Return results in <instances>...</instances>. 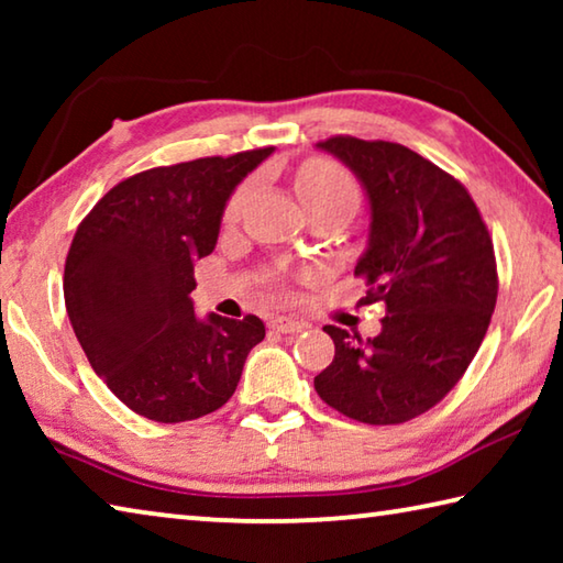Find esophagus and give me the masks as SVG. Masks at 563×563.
Returning <instances> with one entry per match:
<instances>
[{
	"label": "esophagus",
	"mask_w": 563,
	"mask_h": 563,
	"mask_svg": "<svg viewBox=\"0 0 563 563\" xmlns=\"http://www.w3.org/2000/svg\"><path fill=\"white\" fill-rule=\"evenodd\" d=\"M268 328H271L273 332H283V335H298V332H302L308 325H305V322H300V320H295V318L275 316V318H271Z\"/></svg>",
	"instance_id": "34e87169"
}]
</instances>
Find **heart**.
I'll return each mask as SVG.
<instances>
[{
    "instance_id": "b5f03b06",
    "label": "heart",
    "mask_w": 563,
    "mask_h": 563,
    "mask_svg": "<svg viewBox=\"0 0 563 563\" xmlns=\"http://www.w3.org/2000/svg\"><path fill=\"white\" fill-rule=\"evenodd\" d=\"M295 186H298V194L305 208L330 203H357L355 180H352L338 164H330V161H310V164H305L300 168L298 184ZM247 196H251V186H243L231 198L225 211L228 221H235V218L241 216Z\"/></svg>"
}]
</instances>
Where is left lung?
I'll use <instances>...</instances> for the list:
<instances>
[{
  "label": "left lung",
  "instance_id": "8db88e82",
  "mask_svg": "<svg viewBox=\"0 0 563 563\" xmlns=\"http://www.w3.org/2000/svg\"><path fill=\"white\" fill-rule=\"evenodd\" d=\"M318 148L360 178L369 201L360 305H385L373 340L325 325L335 357L316 377L320 399L365 424H402L432 409L487 335L497 261L470 190L432 161L389 141L332 136Z\"/></svg>",
  "mask_w": 563,
  "mask_h": 563
}]
</instances>
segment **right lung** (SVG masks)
I'll list each match as a JSON object with an SVG mask.
<instances>
[{
  "mask_svg": "<svg viewBox=\"0 0 563 563\" xmlns=\"http://www.w3.org/2000/svg\"><path fill=\"white\" fill-rule=\"evenodd\" d=\"M268 148L141 170L76 228L64 302L93 373L133 412L174 424L233 397L261 318H196L194 263L213 253L235 186Z\"/></svg>",
  "mask_w": 563,
  "mask_h": 563,
  "instance_id": "right-lung-1",
  "label": "right lung"
}]
</instances>
